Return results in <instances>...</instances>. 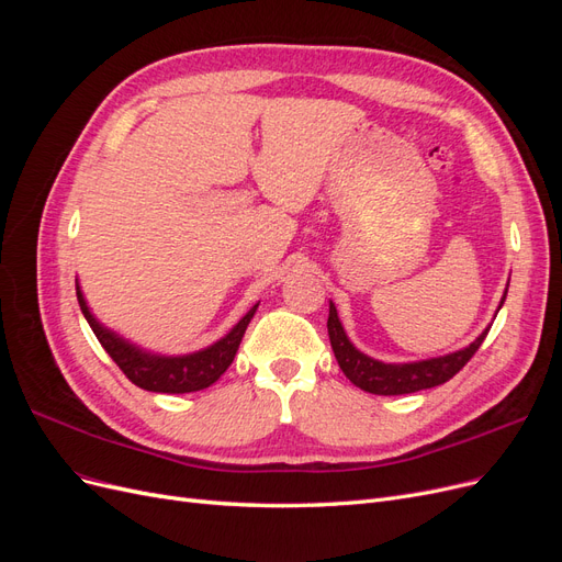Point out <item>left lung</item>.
<instances>
[{
  "mask_svg": "<svg viewBox=\"0 0 562 562\" xmlns=\"http://www.w3.org/2000/svg\"><path fill=\"white\" fill-rule=\"evenodd\" d=\"M504 297H502V304H504ZM328 335H330V347L335 351V359L351 384L368 391V394L401 396V394H415V391L431 389L452 380L457 372L471 361V356L479 351L487 330H483L479 337H475L469 347L446 356H438V359L413 361V363H382V361L370 359V356H366L349 342V337L342 328V321H339L335 304L330 302Z\"/></svg>",
  "mask_w": 562,
  "mask_h": 562,
  "instance_id": "1",
  "label": "left lung"
}]
</instances>
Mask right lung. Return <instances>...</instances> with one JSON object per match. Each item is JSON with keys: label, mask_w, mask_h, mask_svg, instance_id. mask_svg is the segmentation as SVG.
Returning <instances> with one entry per match:
<instances>
[{"label": "right lung", "mask_w": 562, "mask_h": 562, "mask_svg": "<svg viewBox=\"0 0 562 562\" xmlns=\"http://www.w3.org/2000/svg\"><path fill=\"white\" fill-rule=\"evenodd\" d=\"M77 300L83 318L89 321L91 330L95 333L98 342L112 356V361L122 368L124 375L145 391H157V394H190V391H201L220 380V375L232 366L236 349L241 345V337L248 328V323L258 310V304H252L250 312L236 323V326L215 345L184 353V356H161L151 353L140 347L131 345L128 339L119 337L110 328L100 323L91 310L87 300H83L81 288L77 283Z\"/></svg>", "instance_id": "add662e5"}]
</instances>
